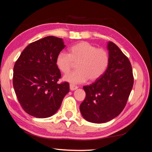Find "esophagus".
I'll use <instances>...</instances> for the list:
<instances>
[{"mask_svg": "<svg viewBox=\"0 0 152 152\" xmlns=\"http://www.w3.org/2000/svg\"><path fill=\"white\" fill-rule=\"evenodd\" d=\"M69 88H70V90L71 91H75L76 90L77 88H78V87L76 85H69Z\"/></svg>", "mask_w": 152, "mask_h": 152, "instance_id": "obj_1", "label": "esophagus"}]
</instances>
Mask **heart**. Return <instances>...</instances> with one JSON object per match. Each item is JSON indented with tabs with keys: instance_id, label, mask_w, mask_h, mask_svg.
I'll list each match as a JSON object with an SVG mask.
<instances>
[{
	"instance_id": "obj_1",
	"label": "heart",
	"mask_w": 152,
	"mask_h": 152,
	"mask_svg": "<svg viewBox=\"0 0 152 152\" xmlns=\"http://www.w3.org/2000/svg\"><path fill=\"white\" fill-rule=\"evenodd\" d=\"M109 53L103 48H97L88 42H80L69 48L68 54L60 52L55 64L60 72L67 74L76 65L78 69L66 74L64 80L72 84L95 81L102 77L108 67Z\"/></svg>"
}]
</instances>
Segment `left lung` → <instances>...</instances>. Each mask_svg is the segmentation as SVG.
<instances>
[{"mask_svg": "<svg viewBox=\"0 0 152 152\" xmlns=\"http://www.w3.org/2000/svg\"><path fill=\"white\" fill-rule=\"evenodd\" d=\"M110 62L103 75L83 86L86 97L80 105L81 114L93 123H105L118 116L125 107L134 83L132 66L114 42L107 43Z\"/></svg>", "mask_w": 152, "mask_h": 152, "instance_id": "left-lung-1", "label": "left lung"}]
</instances>
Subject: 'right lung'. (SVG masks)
Returning <instances> with one entry per match:
<instances>
[{
	"instance_id": "obj_1",
	"label": "right lung",
	"mask_w": 152,
	"mask_h": 152,
	"mask_svg": "<svg viewBox=\"0 0 152 152\" xmlns=\"http://www.w3.org/2000/svg\"><path fill=\"white\" fill-rule=\"evenodd\" d=\"M65 46L62 38L45 37L28 45L15 62L14 90L23 110L34 117L55 114L69 91L68 83H57L61 74L55 64Z\"/></svg>"
}]
</instances>
